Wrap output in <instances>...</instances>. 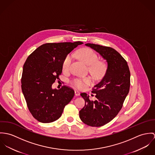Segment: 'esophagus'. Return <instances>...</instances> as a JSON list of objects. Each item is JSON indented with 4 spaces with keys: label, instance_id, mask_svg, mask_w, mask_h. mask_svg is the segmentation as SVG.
<instances>
[{
    "label": "esophagus",
    "instance_id": "obj_1",
    "mask_svg": "<svg viewBox=\"0 0 155 155\" xmlns=\"http://www.w3.org/2000/svg\"><path fill=\"white\" fill-rule=\"evenodd\" d=\"M80 92L78 91H77V90L75 91V95L76 96H80Z\"/></svg>",
    "mask_w": 155,
    "mask_h": 155
}]
</instances>
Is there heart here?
<instances>
[{
	"instance_id": "1",
	"label": "heart",
	"mask_w": 155,
	"mask_h": 155,
	"mask_svg": "<svg viewBox=\"0 0 155 155\" xmlns=\"http://www.w3.org/2000/svg\"><path fill=\"white\" fill-rule=\"evenodd\" d=\"M76 55L81 61L89 66V71L95 78L99 79L102 77L106 71V65L103 62L97 61L98 57L95 52L90 49L84 48L77 52ZM71 59V55H68L65 58L62 64L63 69L67 70L69 68ZM91 82V78L87 77L83 78L74 79L71 83L77 88L83 89L87 85L90 84Z\"/></svg>"
}]
</instances>
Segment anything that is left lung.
Wrapping results in <instances>:
<instances>
[{"mask_svg":"<svg viewBox=\"0 0 155 155\" xmlns=\"http://www.w3.org/2000/svg\"><path fill=\"white\" fill-rule=\"evenodd\" d=\"M85 45L100 54L107 62V69L92 91L96 100L91 101L86 93L80 94L85 106L79 117L89 126L101 127L112 120L121 109L130 90V72L126 61L113 48L91 43Z\"/></svg>","mask_w":155,"mask_h":155,"instance_id":"1","label":"left lung"}]
</instances>
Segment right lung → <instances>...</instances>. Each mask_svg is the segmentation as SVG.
<instances>
[{
	"label": "right lung",
	"instance_id": "obj_1",
	"mask_svg": "<svg viewBox=\"0 0 155 155\" xmlns=\"http://www.w3.org/2000/svg\"><path fill=\"white\" fill-rule=\"evenodd\" d=\"M83 43H46L27 58L22 69L21 88L30 112L39 122L50 123L59 119L73 98L72 88L63 86L53 89L52 84L59 79L65 58Z\"/></svg>",
	"mask_w": 155,
	"mask_h": 155
}]
</instances>
